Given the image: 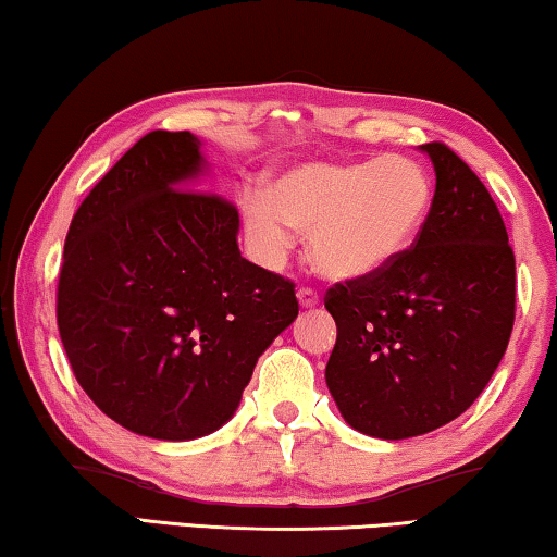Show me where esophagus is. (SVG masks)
Returning <instances> with one entry per match:
<instances>
[{
	"label": "esophagus",
	"mask_w": 557,
	"mask_h": 557,
	"mask_svg": "<svg viewBox=\"0 0 557 557\" xmlns=\"http://www.w3.org/2000/svg\"><path fill=\"white\" fill-rule=\"evenodd\" d=\"M297 302H300L302 308H315V305L320 302V295L310 287H300L297 289Z\"/></svg>",
	"instance_id": "obj_1"
}]
</instances>
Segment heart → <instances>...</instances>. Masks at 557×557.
<instances>
[{"label":"heart","mask_w":557,"mask_h":557,"mask_svg":"<svg viewBox=\"0 0 557 557\" xmlns=\"http://www.w3.org/2000/svg\"><path fill=\"white\" fill-rule=\"evenodd\" d=\"M434 201L429 171L409 156L310 161L282 171L270 194L249 189L242 219L255 255L280 268L308 234L320 275L350 282L379 275L409 252Z\"/></svg>","instance_id":"heart-1"}]
</instances>
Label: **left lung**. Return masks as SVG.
I'll list each match as a JSON object with an SVG mask.
<instances>
[{
    "label": "left lung",
    "instance_id": "8db88e82",
    "mask_svg": "<svg viewBox=\"0 0 557 557\" xmlns=\"http://www.w3.org/2000/svg\"><path fill=\"white\" fill-rule=\"evenodd\" d=\"M436 191L409 252L379 275L327 289L338 338L325 383L360 434L421 436L465 413L503 360L515 323V255L472 169L419 146Z\"/></svg>",
    "mask_w": 557,
    "mask_h": 557
}]
</instances>
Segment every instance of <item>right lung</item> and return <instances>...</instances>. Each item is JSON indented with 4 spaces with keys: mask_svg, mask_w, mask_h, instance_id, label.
<instances>
[{
    "mask_svg": "<svg viewBox=\"0 0 557 557\" xmlns=\"http://www.w3.org/2000/svg\"><path fill=\"white\" fill-rule=\"evenodd\" d=\"M189 131H153L75 211L58 327L77 383L106 417L161 442L234 417L270 343L297 318L295 285L239 252V214L199 189Z\"/></svg>",
    "mask_w": 557,
    "mask_h": 557,
    "instance_id": "obj_1",
    "label": "right lung"
}]
</instances>
